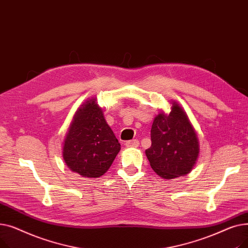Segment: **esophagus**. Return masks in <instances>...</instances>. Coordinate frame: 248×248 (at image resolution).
<instances>
[{
  "label": "esophagus",
  "mask_w": 248,
  "mask_h": 248,
  "mask_svg": "<svg viewBox=\"0 0 248 248\" xmlns=\"http://www.w3.org/2000/svg\"><path fill=\"white\" fill-rule=\"evenodd\" d=\"M126 147H138L140 145V142L138 140H127L124 144Z\"/></svg>",
  "instance_id": "obj_1"
}]
</instances>
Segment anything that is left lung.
Wrapping results in <instances>:
<instances>
[{"mask_svg":"<svg viewBox=\"0 0 248 248\" xmlns=\"http://www.w3.org/2000/svg\"><path fill=\"white\" fill-rule=\"evenodd\" d=\"M152 146L146 151L153 170L165 179L188 174L199 154L198 138L186 112L173 103L169 115L160 113L151 129Z\"/></svg>","mask_w":248,"mask_h":248,"instance_id":"1","label":"left lung"}]
</instances>
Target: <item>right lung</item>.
Segmentation results:
<instances>
[{"instance_id": "obj_1", "label": "right lung", "mask_w": 248, "mask_h": 248, "mask_svg": "<svg viewBox=\"0 0 248 248\" xmlns=\"http://www.w3.org/2000/svg\"><path fill=\"white\" fill-rule=\"evenodd\" d=\"M121 144L94 99L77 110L63 146V159L71 171L98 178L112 164Z\"/></svg>"}]
</instances>
